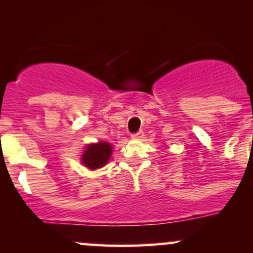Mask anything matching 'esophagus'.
<instances>
[{"label":"esophagus","mask_w":253,"mask_h":253,"mask_svg":"<svg viewBox=\"0 0 253 253\" xmlns=\"http://www.w3.org/2000/svg\"><path fill=\"white\" fill-rule=\"evenodd\" d=\"M143 134H144L143 130H139V132L133 133V134H132V138H141V136H143Z\"/></svg>","instance_id":"1"}]
</instances>
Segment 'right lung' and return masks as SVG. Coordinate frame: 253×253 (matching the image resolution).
Listing matches in <instances>:
<instances>
[{"label":"right lung","mask_w":253,"mask_h":253,"mask_svg":"<svg viewBox=\"0 0 253 253\" xmlns=\"http://www.w3.org/2000/svg\"><path fill=\"white\" fill-rule=\"evenodd\" d=\"M112 145L104 141H100L97 144H90L86 146L82 156V163L84 167L89 169H98L106 165L112 155Z\"/></svg>","instance_id":"right-lung-1"}]
</instances>
